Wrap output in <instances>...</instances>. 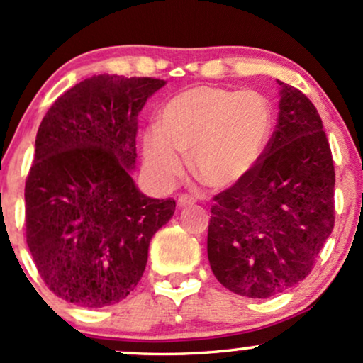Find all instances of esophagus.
Here are the masks:
<instances>
[{"label":"esophagus","instance_id":"obj_1","mask_svg":"<svg viewBox=\"0 0 363 363\" xmlns=\"http://www.w3.org/2000/svg\"><path fill=\"white\" fill-rule=\"evenodd\" d=\"M193 205H194L193 196H187V194L179 196V199H177V206L179 208H187V206H193Z\"/></svg>","mask_w":363,"mask_h":363}]
</instances>
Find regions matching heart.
I'll return each instance as SVG.
<instances>
[{
    "label": "heart",
    "mask_w": 363,
    "mask_h": 363,
    "mask_svg": "<svg viewBox=\"0 0 363 363\" xmlns=\"http://www.w3.org/2000/svg\"><path fill=\"white\" fill-rule=\"evenodd\" d=\"M273 124L272 102L259 91L193 86L165 104L160 128L143 133L145 169L167 187L182 174V155H191L203 184L228 189L259 167Z\"/></svg>",
    "instance_id": "b5f03b06"
}]
</instances>
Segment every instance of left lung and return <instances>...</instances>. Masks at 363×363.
Listing matches in <instances>:
<instances>
[{
    "instance_id": "left-lung-1",
    "label": "left lung",
    "mask_w": 363,
    "mask_h": 363,
    "mask_svg": "<svg viewBox=\"0 0 363 363\" xmlns=\"http://www.w3.org/2000/svg\"><path fill=\"white\" fill-rule=\"evenodd\" d=\"M278 85L277 129L259 167L215 196L208 225L211 272L249 298L302 281L335 227V165L323 121L301 90Z\"/></svg>"
}]
</instances>
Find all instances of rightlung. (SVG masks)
Listing matches in <instances>:
<instances>
[{
    "instance_id": "right-lung-1",
    "label": "right lung",
    "mask_w": 363,
    "mask_h": 363,
    "mask_svg": "<svg viewBox=\"0 0 363 363\" xmlns=\"http://www.w3.org/2000/svg\"><path fill=\"white\" fill-rule=\"evenodd\" d=\"M165 85L97 74L61 95L44 116L25 182L27 244L40 278L74 306H114L135 290L148 245L172 218V198L136 187L138 114Z\"/></svg>"
}]
</instances>
